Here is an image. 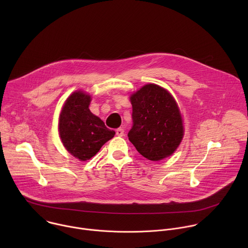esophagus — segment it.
I'll list each match as a JSON object with an SVG mask.
<instances>
[{
  "label": "esophagus",
  "mask_w": 248,
  "mask_h": 248,
  "mask_svg": "<svg viewBox=\"0 0 248 248\" xmlns=\"http://www.w3.org/2000/svg\"><path fill=\"white\" fill-rule=\"evenodd\" d=\"M116 133H117L118 136H124V129L122 128V127H120V128H118V129L116 130Z\"/></svg>",
  "instance_id": "obj_1"
}]
</instances>
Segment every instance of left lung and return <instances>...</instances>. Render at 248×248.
I'll return each instance as SVG.
<instances>
[{
	"label": "left lung",
	"instance_id": "8db88e82",
	"mask_svg": "<svg viewBox=\"0 0 248 248\" xmlns=\"http://www.w3.org/2000/svg\"><path fill=\"white\" fill-rule=\"evenodd\" d=\"M132 127L127 136L136 150L151 161L170 156L182 142L184 124L173 97L149 83L130 95Z\"/></svg>",
	"mask_w": 248,
	"mask_h": 248
}]
</instances>
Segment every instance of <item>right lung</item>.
Wrapping results in <instances>:
<instances>
[{
	"label": "right lung",
	"mask_w": 248,
	"mask_h": 248,
	"mask_svg": "<svg viewBox=\"0 0 248 248\" xmlns=\"http://www.w3.org/2000/svg\"><path fill=\"white\" fill-rule=\"evenodd\" d=\"M91 96L76 91L64 102L59 118V133L65 149L80 161L97 154L116 132L89 110Z\"/></svg>",
	"instance_id": "obj_1"
}]
</instances>
